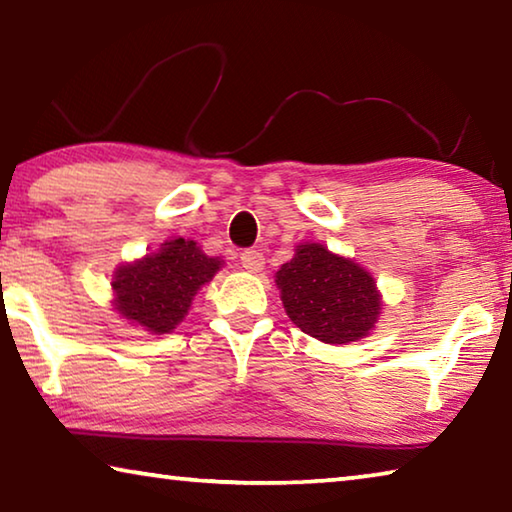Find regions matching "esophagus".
I'll return each instance as SVG.
<instances>
[{
  "mask_svg": "<svg viewBox=\"0 0 512 512\" xmlns=\"http://www.w3.org/2000/svg\"><path fill=\"white\" fill-rule=\"evenodd\" d=\"M241 266H244L250 273H259L264 268V255L255 248L244 250V253H241Z\"/></svg>",
  "mask_w": 512,
  "mask_h": 512,
  "instance_id": "esophagus-1",
  "label": "esophagus"
}]
</instances>
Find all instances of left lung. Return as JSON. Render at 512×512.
Masks as SVG:
<instances>
[{
	"label": "left lung",
	"mask_w": 512,
	"mask_h": 512,
	"mask_svg": "<svg viewBox=\"0 0 512 512\" xmlns=\"http://www.w3.org/2000/svg\"><path fill=\"white\" fill-rule=\"evenodd\" d=\"M275 284L287 316L323 343L359 341L381 314L375 277L320 244H300L275 273Z\"/></svg>",
	"instance_id": "obj_1"
}]
</instances>
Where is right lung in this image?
<instances>
[{"instance_id": "add662e5", "label": "right lung", "mask_w": 512, "mask_h": 512, "mask_svg": "<svg viewBox=\"0 0 512 512\" xmlns=\"http://www.w3.org/2000/svg\"><path fill=\"white\" fill-rule=\"evenodd\" d=\"M223 262L205 255L192 239H169L158 253L121 264L112 277L115 309L151 334H169L187 316L196 291Z\"/></svg>"}]
</instances>
